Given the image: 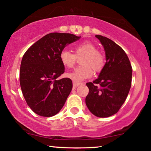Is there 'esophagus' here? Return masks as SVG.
<instances>
[{
	"instance_id": "34e87169",
	"label": "esophagus",
	"mask_w": 151,
	"mask_h": 151,
	"mask_svg": "<svg viewBox=\"0 0 151 151\" xmlns=\"http://www.w3.org/2000/svg\"><path fill=\"white\" fill-rule=\"evenodd\" d=\"M79 85H81V83H77V82H75V81H73V88H76L77 86H78Z\"/></svg>"
}]
</instances>
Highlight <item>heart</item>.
<instances>
[{
	"label": "heart",
	"instance_id": "obj_1",
	"mask_svg": "<svg viewBox=\"0 0 151 151\" xmlns=\"http://www.w3.org/2000/svg\"><path fill=\"white\" fill-rule=\"evenodd\" d=\"M75 54L64 48L60 53V60L63 65L67 68L75 66L77 58L80 59L81 65L72 72L66 73V76L75 82L80 83L91 77L94 73H99L106 65L104 55L98 51L94 44L91 42L78 44L75 46Z\"/></svg>",
	"mask_w": 151,
	"mask_h": 151
}]
</instances>
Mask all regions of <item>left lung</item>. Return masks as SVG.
<instances>
[{
    "label": "left lung",
    "mask_w": 151,
    "mask_h": 151,
    "mask_svg": "<svg viewBox=\"0 0 151 151\" xmlns=\"http://www.w3.org/2000/svg\"><path fill=\"white\" fill-rule=\"evenodd\" d=\"M106 53V63L99 76L87 83L89 93L86 103L94 116L106 118L119 111L131 86L132 67L128 55L111 39L96 35Z\"/></svg>",
    "instance_id": "obj_1"
}]
</instances>
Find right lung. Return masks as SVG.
<instances>
[{
    "instance_id": "right-lung-1",
    "label": "right lung",
    "mask_w": 151,
    "mask_h": 151,
    "mask_svg": "<svg viewBox=\"0 0 151 151\" xmlns=\"http://www.w3.org/2000/svg\"><path fill=\"white\" fill-rule=\"evenodd\" d=\"M80 38L70 33H49L23 55L20 68L21 91L28 106L39 116H53L63 107L73 83L68 78L58 80L65 72L60 53Z\"/></svg>"
}]
</instances>
